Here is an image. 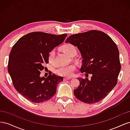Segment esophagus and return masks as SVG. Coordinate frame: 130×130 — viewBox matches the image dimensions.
<instances>
[{
    "instance_id": "esophagus-1",
    "label": "esophagus",
    "mask_w": 130,
    "mask_h": 130,
    "mask_svg": "<svg viewBox=\"0 0 130 130\" xmlns=\"http://www.w3.org/2000/svg\"><path fill=\"white\" fill-rule=\"evenodd\" d=\"M71 79V78H69V77H64V81H67V80H70Z\"/></svg>"
}]
</instances>
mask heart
Instances as JSON below:
<instances>
[{
    "label": "heart",
    "mask_w": 130,
    "mask_h": 130,
    "mask_svg": "<svg viewBox=\"0 0 130 130\" xmlns=\"http://www.w3.org/2000/svg\"><path fill=\"white\" fill-rule=\"evenodd\" d=\"M61 50L70 57L75 56L76 55L77 51L76 48L70 44H65L61 47ZM48 60L49 63L54 64L55 63V50L53 49L48 53ZM76 69V66L74 64L66 66L60 67L55 70V73L57 75L65 77H70L73 75L74 72Z\"/></svg>",
    "instance_id": "1"
}]
</instances>
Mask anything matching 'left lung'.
I'll use <instances>...</instances> for the list:
<instances>
[{
    "label": "left lung",
    "mask_w": 130,
    "mask_h": 130,
    "mask_svg": "<svg viewBox=\"0 0 130 130\" xmlns=\"http://www.w3.org/2000/svg\"><path fill=\"white\" fill-rule=\"evenodd\" d=\"M66 42L76 46L83 58L80 71L86 77L77 78L80 86L74 90L75 96L89 104L103 100L117 85L121 69L116 43L106 34L95 30L71 35Z\"/></svg>",
    "instance_id": "obj_1"
}]
</instances>
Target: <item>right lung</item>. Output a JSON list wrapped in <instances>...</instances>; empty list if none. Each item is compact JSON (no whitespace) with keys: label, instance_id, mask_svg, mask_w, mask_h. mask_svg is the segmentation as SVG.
<instances>
[{"label":"right lung","instance_id":"add662e5","mask_svg":"<svg viewBox=\"0 0 130 130\" xmlns=\"http://www.w3.org/2000/svg\"><path fill=\"white\" fill-rule=\"evenodd\" d=\"M67 36L32 32L19 38L13 46L7 69L14 88L26 99L40 103L56 94L57 86L63 77L49 73L45 78L41 77L40 74L48 63L49 52L61 44Z\"/></svg>","mask_w":130,"mask_h":130}]
</instances>
